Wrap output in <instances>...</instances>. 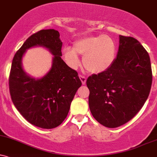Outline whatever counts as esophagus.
I'll use <instances>...</instances> for the list:
<instances>
[{
  "label": "esophagus",
  "mask_w": 157,
  "mask_h": 157,
  "mask_svg": "<svg viewBox=\"0 0 157 157\" xmlns=\"http://www.w3.org/2000/svg\"><path fill=\"white\" fill-rule=\"evenodd\" d=\"M79 78H80V80H81V82H82L83 85H84V84H86V77H84V75H79Z\"/></svg>",
  "instance_id": "obj_1"
}]
</instances>
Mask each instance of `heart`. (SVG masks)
Returning a JSON list of instances; mask_svg holds the SVG:
<instances>
[{
	"label": "heart",
	"mask_w": 157,
	"mask_h": 157,
	"mask_svg": "<svg viewBox=\"0 0 157 157\" xmlns=\"http://www.w3.org/2000/svg\"><path fill=\"white\" fill-rule=\"evenodd\" d=\"M117 46L114 40L106 34L84 36L73 42V48L65 46L62 49L66 62L72 68L79 64L78 54L84 55L82 63L90 73H104L115 61Z\"/></svg>",
	"instance_id": "b5f03b06"
}]
</instances>
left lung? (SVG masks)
Wrapping results in <instances>:
<instances>
[{"label": "left lung", "instance_id": "8db88e82", "mask_svg": "<svg viewBox=\"0 0 157 157\" xmlns=\"http://www.w3.org/2000/svg\"><path fill=\"white\" fill-rule=\"evenodd\" d=\"M117 57L107 71L86 80L89 106L99 123L108 128L122 126L143 107L150 93V57L136 39L119 36Z\"/></svg>", "mask_w": 157, "mask_h": 157}]
</instances>
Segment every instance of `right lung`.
<instances>
[{"instance_id": "obj_1", "label": "right lung", "mask_w": 157, "mask_h": 157, "mask_svg": "<svg viewBox=\"0 0 157 157\" xmlns=\"http://www.w3.org/2000/svg\"><path fill=\"white\" fill-rule=\"evenodd\" d=\"M62 42L54 29H43L25 40L13 58L9 91L22 116L35 126L56 128L64 121L75 93L82 86L77 72L62 59ZM42 47L54 56L50 71L41 78L31 77L24 71L22 57L28 49Z\"/></svg>"}]
</instances>
